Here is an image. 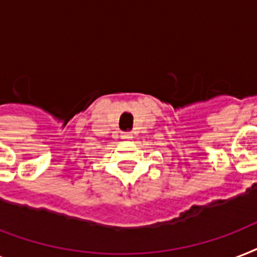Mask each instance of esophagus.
<instances>
[{
    "label": "esophagus",
    "mask_w": 257,
    "mask_h": 257,
    "mask_svg": "<svg viewBox=\"0 0 257 257\" xmlns=\"http://www.w3.org/2000/svg\"><path fill=\"white\" fill-rule=\"evenodd\" d=\"M121 137H122L124 140L129 141V140H132V139H133V135L131 132H122V133H121Z\"/></svg>",
    "instance_id": "1"
}]
</instances>
